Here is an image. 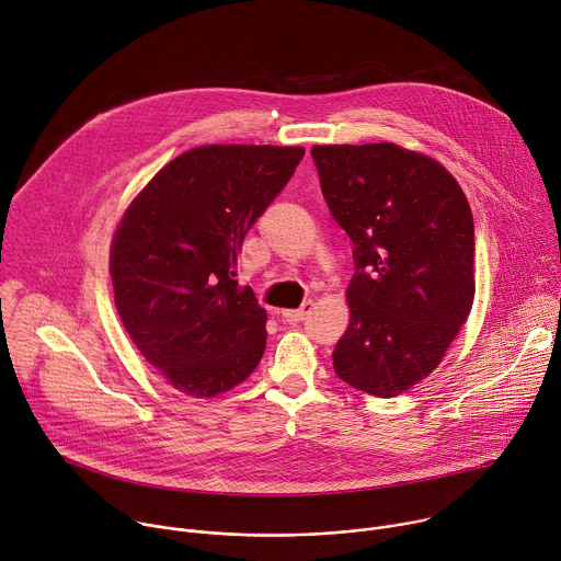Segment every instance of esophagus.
I'll list each match as a JSON object with an SVG mask.
<instances>
[{
	"label": "esophagus",
	"mask_w": 561,
	"mask_h": 561,
	"mask_svg": "<svg viewBox=\"0 0 561 561\" xmlns=\"http://www.w3.org/2000/svg\"><path fill=\"white\" fill-rule=\"evenodd\" d=\"M311 311H313V301H304L301 307L295 311H282V320L284 322H301L311 316Z\"/></svg>",
	"instance_id": "1"
}]
</instances>
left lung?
Returning a JSON list of instances; mask_svg holds the SVG:
<instances>
[{"label": "left lung", "mask_w": 561, "mask_h": 561, "mask_svg": "<svg viewBox=\"0 0 561 561\" xmlns=\"http://www.w3.org/2000/svg\"><path fill=\"white\" fill-rule=\"evenodd\" d=\"M311 157L353 241L351 320L333 369L365 393L398 396L438 367L470 316L472 210L440 163L398 145H316Z\"/></svg>", "instance_id": "8db88e82"}]
</instances>
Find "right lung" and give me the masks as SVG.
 <instances>
[{
    "label": "right lung",
    "mask_w": 561,
    "mask_h": 561,
    "mask_svg": "<svg viewBox=\"0 0 561 561\" xmlns=\"http://www.w3.org/2000/svg\"><path fill=\"white\" fill-rule=\"evenodd\" d=\"M301 159V147H196L125 213L112 245L116 309L142 358L181 393L213 398L260 365L266 311L234 279L237 262Z\"/></svg>",
    "instance_id": "add662e5"
}]
</instances>
